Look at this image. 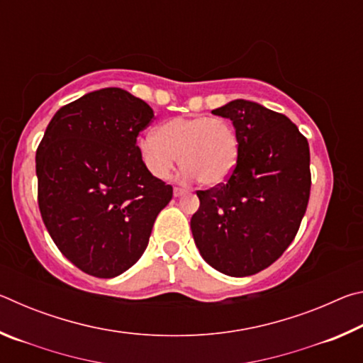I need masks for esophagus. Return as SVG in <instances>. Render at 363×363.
I'll list each match as a JSON object with an SVG mask.
<instances>
[{
  "label": "esophagus",
  "instance_id": "1",
  "mask_svg": "<svg viewBox=\"0 0 363 363\" xmlns=\"http://www.w3.org/2000/svg\"><path fill=\"white\" fill-rule=\"evenodd\" d=\"M174 196H181V195H184V194H187V189H182V187H174Z\"/></svg>",
  "mask_w": 363,
  "mask_h": 363
}]
</instances>
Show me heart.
<instances>
[{"label": "heart", "mask_w": 363, "mask_h": 363, "mask_svg": "<svg viewBox=\"0 0 363 363\" xmlns=\"http://www.w3.org/2000/svg\"><path fill=\"white\" fill-rule=\"evenodd\" d=\"M140 158L157 179H168L176 164L187 179L206 187L224 184L240 158V139L230 121L211 115L177 116L139 143Z\"/></svg>", "instance_id": "heart-1"}]
</instances>
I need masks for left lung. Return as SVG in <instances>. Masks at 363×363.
Instances as JSON below:
<instances>
[{
    "label": "left lung",
    "instance_id": "obj_1",
    "mask_svg": "<svg viewBox=\"0 0 363 363\" xmlns=\"http://www.w3.org/2000/svg\"><path fill=\"white\" fill-rule=\"evenodd\" d=\"M230 118L240 158L220 186L199 190L190 229L203 259L230 277L275 262L299 230L311 195L307 139L284 113L237 99L213 110Z\"/></svg>",
    "mask_w": 363,
    "mask_h": 363
}]
</instances>
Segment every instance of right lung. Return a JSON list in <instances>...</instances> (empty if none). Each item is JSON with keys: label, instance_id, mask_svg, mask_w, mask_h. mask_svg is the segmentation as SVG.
I'll use <instances>...</instances> for the list:
<instances>
[{"label": "right lung", "instance_id": "1", "mask_svg": "<svg viewBox=\"0 0 363 363\" xmlns=\"http://www.w3.org/2000/svg\"><path fill=\"white\" fill-rule=\"evenodd\" d=\"M152 120L139 97L99 89L59 108L36 149L43 223L60 253L93 277L136 264L173 199L140 158L138 136Z\"/></svg>", "mask_w": 363, "mask_h": 363}]
</instances>
